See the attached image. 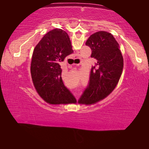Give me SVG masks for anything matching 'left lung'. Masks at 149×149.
I'll list each match as a JSON object with an SVG mask.
<instances>
[{
	"label": "left lung",
	"instance_id": "left-lung-1",
	"mask_svg": "<svg viewBox=\"0 0 149 149\" xmlns=\"http://www.w3.org/2000/svg\"><path fill=\"white\" fill-rule=\"evenodd\" d=\"M85 45L91 48V57L97 60V63L92 66L89 81L79 102L91 104L104 99L114 89L122 75L123 60L119 44L108 32L95 33Z\"/></svg>",
	"mask_w": 149,
	"mask_h": 149
}]
</instances>
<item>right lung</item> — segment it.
<instances>
[{
	"label": "right lung",
	"instance_id": "1",
	"mask_svg": "<svg viewBox=\"0 0 149 149\" xmlns=\"http://www.w3.org/2000/svg\"><path fill=\"white\" fill-rule=\"evenodd\" d=\"M73 52L68 35L61 29L48 32L35 47L31 64L33 82L39 95L50 104L76 102L62 81L60 65Z\"/></svg>",
	"mask_w": 149,
	"mask_h": 149
}]
</instances>
